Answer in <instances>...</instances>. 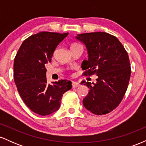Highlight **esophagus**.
Here are the masks:
<instances>
[{
  "mask_svg": "<svg viewBox=\"0 0 146 146\" xmlns=\"http://www.w3.org/2000/svg\"><path fill=\"white\" fill-rule=\"evenodd\" d=\"M80 85V84L77 82H73V83H72V86H73V88H77V87H78Z\"/></svg>",
  "mask_w": 146,
  "mask_h": 146,
  "instance_id": "34e87169",
  "label": "esophagus"
}]
</instances>
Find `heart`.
Returning <instances> with one entry per match:
<instances>
[{
	"instance_id": "obj_1",
	"label": "heart",
	"mask_w": 146,
	"mask_h": 146,
	"mask_svg": "<svg viewBox=\"0 0 146 146\" xmlns=\"http://www.w3.org/2000/svg\"><path fill=\"white\" fill-rule=\"evenodd\" d=\"M79 44H78V43H73V44H71V47H72V46H76V45H78Z\"/></svg>"
}]
</instances>
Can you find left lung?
<instances>
[{"label":"left lung","mask_w":146,"mask_h":146,"mask_svg":"<svg viewBox=\"0 0 146 146\" xmlns=\"http://www.w3.org/2000/svg\"><path fill=\"white\" fill-rule=\"evenodd\" d=\"M87 48L88 60H84V75H97L93 85L82 81L89 92L83 105L95 115L109 113L121 103L128 88L131 68L128 55L115 36L106 32L81 33L75 37Z\"/></svg>","instance_id":"left-lung-1"}]
</instances>
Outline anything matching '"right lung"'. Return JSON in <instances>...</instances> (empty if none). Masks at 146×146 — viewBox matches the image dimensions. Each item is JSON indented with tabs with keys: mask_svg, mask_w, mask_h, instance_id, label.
<instances>
[{
	"mask_svg": "<svg viewBox=\"0 0 146 146\" xmlns=\"http://www.w3.org/2000/svg\"><path fill=\"white\" fill-rule=\"evenodd\" d=\"M68 34L42 31L32 35L22 43L15 57L14 78L18 93L29 109L42 116L59 109L63 94L72 87L66 80L48 84L45 68Z\"/></svg>",
	"mask_w": 146,
	"mask_h": 146,
	"instance_id": "obj_1",
	"label": "right lung"
}]
</instances>
